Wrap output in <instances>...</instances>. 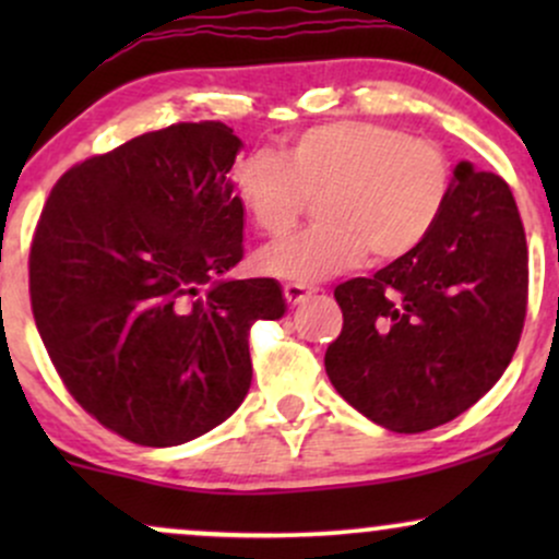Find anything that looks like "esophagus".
<instances>
[{
	"instance_id": "34e87169",
	"label": "esophagus",
	"mask_w": 559,
	"mask_h": 559,
	"mask_svg": "<svg viewBox=\"0 0 559 559\" xmlns=\"http://www.w3.org/2000/svg\"><path fill=\"white\" fill-rule=\"evenodd\" d=\"M316 294V288L305 286V284H286L284 286V297L288 305H301L305 299H310Z\"/></svg>"
}]
</instances>
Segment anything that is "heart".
<instances>
[{
    "label": "heart",
    "instance_id": "obj_1",
    "mask_svg": "<svg viewBox=\"0 0 559 559\" xmlns=\"http://www.w3.org/2000/svg\"><path fill=\"white\" fill-rule=\"evenodd\" d=\"M236 194L267 239L292 230L318 197V226L262 249L258 267L316 284L360 262L413 254L444 213L452 165L441 146L396 126L338 120L301 131L284 155L260 150L234 173Z\"/></svg>",
    "mask_w": 559,
    "mask_h": 559
}]
</instances>
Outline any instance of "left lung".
I'll use <instances>...</instances> for the list:
<instances>
[{"mask_svg":"<svg viewBox=\"0 0 559 559\" xmlns=\"http://www.w3.org/2000/svg\"><path fill=\"white\" fill-rule=\"evenodd\" d=\"M333 297L344 329L325 373L357 413L396 433L457 418L502 378L521 342L528 249L510 186L460 163L433 234Z\"/></svg>","mask_w":559,"mask_h":559,"instance_id":"8db88e82","label":"left lung"}]
</instances>
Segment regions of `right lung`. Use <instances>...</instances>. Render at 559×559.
<instances>
[{"label": "right lung", "instance_id": "add662e5", "mask_svg": "<svg viewBox=\"0 0 559 559\" xmlns=\"http://www.w3.org/2000/svg\"><path fill=\"white\" fill-rule=\"evenodd\" d=\"M228 126L176 123L70 168L31 243L36 329L73 400L141 447H176L236 413L249 329L278 281H234L243 204Z\"/></svg>", "mask_w": 559, "mask_h": 559}]
</instances>
